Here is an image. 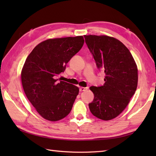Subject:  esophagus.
Listing matches in <instances>:
<instances>
[{"label":"esophagus","instance_id":"1","mask_svg":"<svg viewBox=\"0 0 156 156\" xmlns=\"http://www.w3.org/2000/svg\"><path fill=\"white\" fill-rule=\"evenodd\" d=\"M87 90H88L87 87H80V92H84V91H86Z\"/></svg>","mask_w":156,"mask_h":156}]
</instances>
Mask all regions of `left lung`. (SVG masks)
Masks as SVG:
<instances>
[{"label":"left lung","instance_id":"obj_1","mask_svg":"<svg viewBox=\"0 0 156 156\" xmlns=\"http://www.w3.org/2000/svg\"><path fill=\"white\" fill-rule=\"evenodd\" d=\"M97 67L105 73V84L91 87L94 97L89 108L102 120L115 118L127 107L137 87V68L131 52L118 39L101 35H84Z\"/></svg>","mask_w":156,"mask_h":156}]
</instances>
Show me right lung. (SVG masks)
Wrapping results in <instances>:
<instances>
[{
  "label": "right lung",
  "mask_w": 156,
  "mask_h": 156,
  "mask_svg": "<svg viewBox=\"0 0 156 156\" xmlns=\"http://www.w3.org/2000/svg\"><path fill=\"white\" fill-rule=\"evenodd\" d=\"M82 36L49 39L39 44L25 60L21 72L23 90L42 117L56 121L70 112L79 92L76 86L56 77L80 50Z\"/></svg>",
  "instance_id": "right-lung-1"
}]
</instances>
